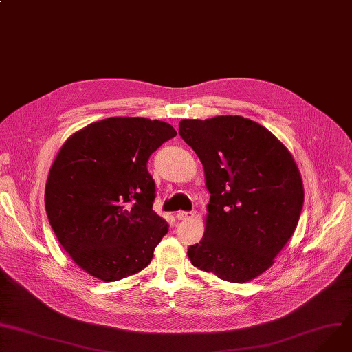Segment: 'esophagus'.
Listing matches in <instances>:
<instances>
[{
  "label": "esophagus",
  "mask_w": 352,
  "mask_h": 352,
  "mask_svg": "<svg viewBox=\"0 0 352 352\" xmlns=\"http://www.w3.org/2000/svg\"><path fill=\"white\" fill-rule=\"evenodd\" d=\"M195 217V212H190V211H179L176 214V219L177 220H182V221H186V220H190Z\"/></svg>",
  "instance_id": "obj_1"
}]
</instances>
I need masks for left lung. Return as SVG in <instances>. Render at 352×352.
I'll use <instances>...</instances> for the list:
<instances>
[{
    "mask_svg": "<svg viewBox=\"0 0 352 352\" xmlns=\"http://www.w3.org/2000/svg\"><path fill=\"white\" fill-rule=\"evenodd\" d=\"M179 133L204 169L210 193L193 266L232 282H250L275 262L293 235L305 188L289 149L255 121L239 116L182 120Z\"/></svg>",
    "mask_w": 352,
    "mask_h": 352,
    "instance_id": "left-lung-1",
    "label": "left lung"
}]
</instances>
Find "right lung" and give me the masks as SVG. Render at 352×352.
I'll return each mask as SVG.
<instances>
[{"mask_svg":"<svg viewBox=\"0 0 352 352\" xmlns=\"http://www.w3.org/2000/svg\"><path fill=\"white\" fill-rule=\"evenodd\" d=\"M175 128L142 117L91 122L66 140L45 187L49 223L86 274L116 282L146 267L168 223L152 210L149 156Z\"/></svg>","mask_w":352,"mask_h":352,"instance_id":"add662e5","label":"right lung"}]
</instances>
